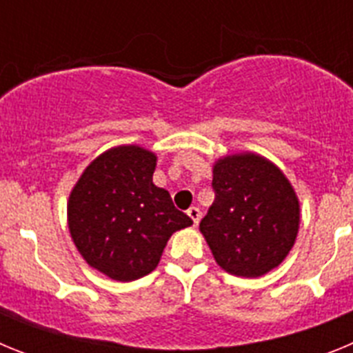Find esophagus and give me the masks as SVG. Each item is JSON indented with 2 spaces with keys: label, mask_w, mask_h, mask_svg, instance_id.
Here are the masks:
<instances>
[{
  "label": "esophagus",
  "mask_w": 353,
  "mask_h": 353,
  "mask_svg": "<svg viewBox=\"0 0 353 353\" xmlns=\"http://www.w3.org/2000/svg\"><path fill=\"white\" fill-rule=\"evenodd\" d=\"M187 215L191 217L192 223H194V226L199 223V219H201V212H199L198 207H191V208H189V210H187Z\"/></svg>",
  "instance_id": "obj_1"
}]
</instances>
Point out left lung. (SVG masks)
<instances>
[{
  "instance_id": "obj_1",
  "label": "left lung",
  "mask_w": 353,
  "mask_h": 353,
  "mask_svg": "<svg viewBox=\"0 0 353 353\" xmlns=\"http://www.w3.org/2000/svg\"><path fill=\"white\" fill-rule=\"evenodd\" d=\"M215 199L199 223L215 261L228 274L260 277L292 251L301 203L290 180L252 152L224 155L214 164Z\"/></svg>"
}]
</instances>
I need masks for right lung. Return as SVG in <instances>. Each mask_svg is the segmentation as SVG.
I'll use <instances>...</instances> for the list:
<instances>
[{"mask_svg":"<svg viewBox=\"0 0 353 353\" xmlns=\"http://www.w3.org/2000/svg\"><path fill=\"white\" fill-rule=\"evenodd\" d=\"M157 155L139 145L105 150L68 196L70 236L84 261L114 281H134L159 265L174 232L191 226L152 180Z\"/></svg>","mask_w":353,"mask_h":353,"instance_id":"1","label":"right lung"}]
</instances>
